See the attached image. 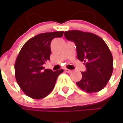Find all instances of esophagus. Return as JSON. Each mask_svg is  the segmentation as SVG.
Returning <instances> with one entry per match:
<instances>
[{
    "instance_id": "esophagus-1",
    "label": "esophagus",
    "mask_w": 123,
    "mask_h": 123,
    "mask_svg": "<svg viewBox=\"0 0 123 123\" xmlns=\"http://www.w3.org/2000/svg\"><path fill=\"white\" fill-rule=\"evenodd\" d=\"M65 71L68 73H71V72H72V70H71V69H66Z\"/></svg>"
}]
</instances>
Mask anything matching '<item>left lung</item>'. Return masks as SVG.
Returning a JSON list of instances; mask_svg holds the SVG:
<instances>
[{
	"label": "left lung",
	"instance_id": "1",
	"mask_svg": "<svg viewBox=\"0 0 123 123\" xmlns=\"http://www.w3.org/2000/svg\"><path fill=\"white\" fill-rule=\"evenodd\" d=\"M64 36L75 43L77 58L85 62L87 68L86 72H82V78L76 83L77 86L89 93L103 89L113 71L112 55L106 43L94 34L78 30L64 32Z\"/></svg>",
	"mask_w": 123,
	"mask_h": 123
}]
</instances>
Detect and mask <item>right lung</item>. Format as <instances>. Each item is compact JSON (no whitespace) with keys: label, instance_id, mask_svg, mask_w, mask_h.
Listing matches in <instances>:
<instances>
[{"label":"right lung","instance_id":"right-lung-1","mask_svg":"<svg viewBox=\"0 0 123 123\" xmlns=\"http://www.w3.org/2000/svg\"><path fill=\"white\" fill-rule=\"evenodd\" d=\"M63 31L41 33L29 39L22 46L14 64L16 82L29 97L42 99L54 89L58 76L63 69L53 71L43 65L50 60V43L55 37L63 36Z\"/></svg>","mask_w":123,"mask_h":123}]
</instances>
